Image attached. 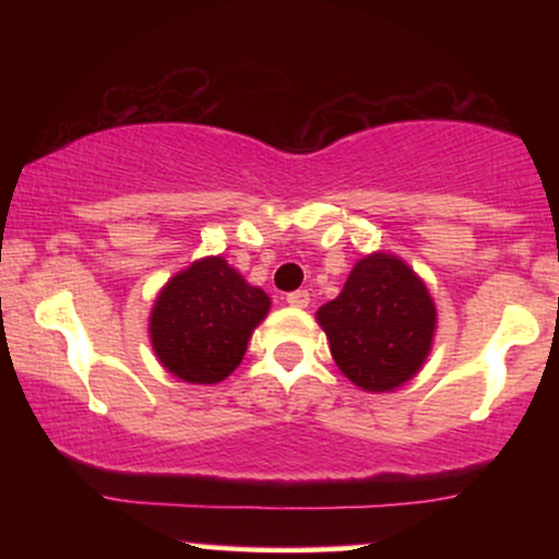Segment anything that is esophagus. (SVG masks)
Wrapping results in <instances>:
<instances>
[{"instance_id": "34e87169", "label": "esophagus", "mask_w": 559, "mask_h": 559, "mask_svg": "<svg viewBox=\"0 0 559 559\" xmlns=\"http://www.w3.org/2000/svg\"><path fill=\"white\" fill-rule=\"evenodd\" d=\"M286 301L292 307H307L310 305V292H307V288H297V292L286 294Z\"/></svg>"}]
</instances>
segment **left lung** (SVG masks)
Listing matches in <instances>:
<instances>
[{"instance_id": "obj_1", "label": "left lung", "mask_w": 559, "mask_h": 559, "mask_svg": "<svg viewBox=\"0 0 559 559\" xmlns=\"http://www.w3.org/2000/svg\"><path fill=\"white\" fill-rule=\"evenodd\" d=\"M338 370L365 391H391L431 352L436 307L423 281L391 254L352 267L336 299L318 310Z\"/></svg>"}]
</instances>
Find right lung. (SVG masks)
Instances as JSON below:
<instances>
[{
    "label": "right lung",
    "mask_w": 559,
    "mask_h": 559,
    "mask_svg": "<svg viewBox=\"0 0 559 559\" xmlns=\"http://www.w3.org/2000/svg\"><path fill=\"white\" fill-rule=\"evenodd\" d=\"M271 299L223 258H204L173 275L152 310L159 362L189 383H217L239 368Z\"/></svg>",
    "instance_id": "add662e5"
}]
</instances>
